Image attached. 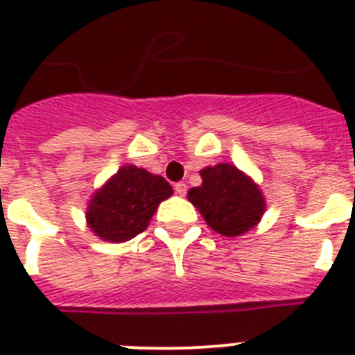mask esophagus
<instances>
[{"instance_id": "34e87169", "label": "esophagus", "mask_w": 355, "mask_h": 355, "mask_svg": "<svg viewBox=\"0 0 355 355\" xmlns=\"http://www.w3.org/2000/svg\"><path fill=\"white\" fill-rule=\"evenodd\" d=\"M174 190H175V193H178V196L183 197L184 193H187V183H175Z\"/></svg>"}]
</instances>
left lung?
I'll use <instances>...</instances> for the list:
<instances>
[{"label":"left lung","mask_w":355,"mask_h":355,"mask_svg":"<svg viewBox=\"0 0 355 355\" xmlns=\"http://www.w3.org/2000/svg\"><path fill=\"white\" fill-rule=\"evenodd\" d=\"M199 174L202 184L190 188L188 200L215 233L241 236L259 224L266 200L250 175L227 162L205 167Z\"/></svg>","instance_id":"obj_1"}]
</instances>
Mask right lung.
I'll use <instances>...</instances> for the list:
<instances>
[{
  "label": "right lung",
  "mask_w": 355,
  "mask_h": 355,
  "mask_svg": "<svg viewBox=\"0 0 355 355\" xmlns=\"http://www.w3.org/2000/svg\"><path fill=\"white\" fill-rule=\"evenodd\" d=\"M174 193L162 175L137 165H122L87 206V225L101 240L122 243L146 231L159 202Z\"/></svg>",
  "instance_id": "obj_1"
}]
</instances>
